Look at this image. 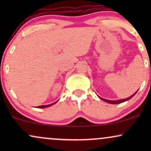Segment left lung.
Wrapping results in <instances>:
<instances>
[{
    "mask_svg": "<svg viewBox=\"0 0 151 151\" xmlns=\"http://www.w3.org/2000/svg\"><path fill=\"white\" fill-rule=\"evenodd\" d=\"M136 91V92H137ZM136 93H133V94L132 95V96H130V97H129V98H127V99H121V100H116V101H111V100H108V99H103V98H101V97H99H99L100 98V99H101L102 101H105V102H106V103H109V104H120V103H122V102H124V101H128V100H129V99H131V98L133 97V96H134L135 94H136Z\"/></svg>",
    "mask_w": 151,
    "mask_h": 151,
    "instance_id": "left-lung-1",
    "label": "left lung"
}]
</instances>
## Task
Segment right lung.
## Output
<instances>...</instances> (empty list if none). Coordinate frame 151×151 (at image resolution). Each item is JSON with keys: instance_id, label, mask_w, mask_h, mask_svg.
Segmentation results:
<instances>
[{"instance_id": "1", "label": "right lung", "mask_w": 151, "mask_h": 151, "mask_svg": "<svg viewBox=\"0 0 151 151\" xmlns=\"http://www.w3.org/2000/svg\"><path fill=\"white\" fill-rule=\"evenodd\" d=\"M56 103H57V101H56V102H55V103H53V104H49V105H43V106H37V108H39V109L47 108V107H49V106H52V105L55 104H56Z\"/></svg>"}]
</instances>
